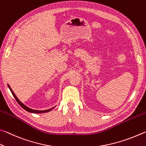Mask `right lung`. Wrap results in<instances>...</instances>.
<instances>
[{
	"label": "right lung",
	"mask_w": 146,
	"mask_h": 146,
	"mask_svg": "<svg viewBox=\"0 0 146 146\" xmlns=\"http://www.w3.org/2000/svg\"><path fill=\"white\" fill-rule=\"evenodd\" d=\"M7 86H8V87H9V88L10 91L11 92L13 96H14V98H15V99H16V101H17V103L20 104V106H21L22 108H24V109L25 110H26V111H28V112H31V113H45V112H48V111H50V110H52L53 108H54L55 106L53 107L52 108H50V109H49V110H33V109L30 108H29V107H27V106H26L25 105H24V104H23V103H22V102L20 101L19 100V99L17 98V97L16 96V95H15V93L13 92V91L12 90V89L11 88V87H10L8 84H7Z\"/></svg>",
	"instance_id": "obj_1"
}]
</instances>
